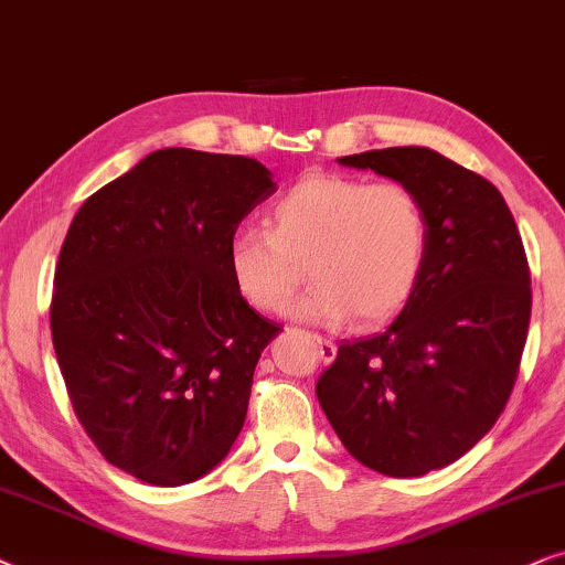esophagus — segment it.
<instances>
[{
    "label": "esophagus",
    "mask_w": 565,
    "mask_h": 565,
    "mask_svg": "<svg viewBox=\"0 0 565 565\" xmlns=\"http://www.w3.org/2000/svg\"><path fill=\"white\" fill-rule=\"evenodd\" d=\"M315 341H318V345H320V356H322V361H333L335 359V343L333 341H328V338H322V335H315Z\"/></svg>",
    "instance_id": "obj_1"
}]
</instances>
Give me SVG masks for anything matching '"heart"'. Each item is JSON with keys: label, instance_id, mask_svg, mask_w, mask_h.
<instances>
[{"label": "heart", "instance_id": "heart-1", "mask_svg": "<svg viewBox=\"0 0 565 565\" xmlns=\"http://www.w3.org/2000/svg\"><path fill=\"white\" fill-rule=\"evenodd\" d=\"M424 204L403 183L310 175L268 214V230L239 227L227 243L237 295L258 312L288 307L303 275L313 287L289 315L315 326L393 318L408 302L426 263Z\"/></svg>", "mask_w": 565, "mask_h": 565}]
</instances>
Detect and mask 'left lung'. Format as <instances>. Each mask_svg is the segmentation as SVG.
I'll return each mask as SVG.
<instances>
[{"instance_id": "1", "label": "left lung", "mask_w": 565, "mask_h": 565, "mask_svg": "<svg viewBox=\"0 0 565 565\" xmlns=\"http://www.w3.org/2000/svg\"><path fill=\"white\" fill-rule=\"evenodd\" d=\"M338 162L408 185L424 204L428 247L393 326L338 345L315 393L361 465L426 476L460 460L507 408L530 328L527 255L499 188L434 149Z\"/></svg>"}]
</instances>
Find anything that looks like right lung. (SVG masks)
Instances as JSON below:
<instances>
[{
    "mask_svg": "<svg viewBox=\"0 0 565 565\" xmlns=\"http://www.w3.org/2000/svg\"><path fill=\"white\" fill-rule=\"evenodd\" d=\"M270 193L258 160L170 147L70 224L51 299L58 370L100 455L145 483L206 476L245 424L281 328L237 295L227 243Z\"/></svg>",
    "mask_w": 565,
    "mask_h": 565,
    "instance_id": "right-lung-1",
    "label": "right lung"
}]
</instances>
